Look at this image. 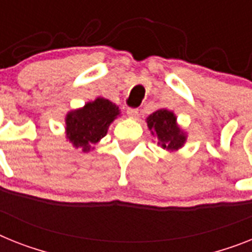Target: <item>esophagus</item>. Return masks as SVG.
<instances>
[{
    "mask_svg": "<svg viewBox=\"0 0 252 252\" xmlns=\"http://www.w3.org/2000/svg\"><path fill=\"white\" fill-rule=\"evenodd\" d=\"M126 115L129 116L130 119H137L138 118V110L137 109H128L126 110Z\"/></svg>",
    "mask_w": 252,
    "mask_h": 252,
    "instance_id": "obj_1",
    "label": "esophagus"
}]
</instances>
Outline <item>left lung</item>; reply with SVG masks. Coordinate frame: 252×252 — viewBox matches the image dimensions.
<instances>
[{
	"mask_svg": "<svg viewBox=\"0 0 252 252\" xmlns=\"http://www.w3.org/2000/svg\"><path fill=\"white\" fill-rule=\"evenodd\" d=\"M147 128L156 137L158 146L169 152L178 151L187 141V133L177 123V116L168 109H158L146 119Z\"/></svg>",
	"mask_w": 252,
	"mask_h": 252,
	"instance_id": "obj_1",
	"label": "left lung"
}]
</instances>
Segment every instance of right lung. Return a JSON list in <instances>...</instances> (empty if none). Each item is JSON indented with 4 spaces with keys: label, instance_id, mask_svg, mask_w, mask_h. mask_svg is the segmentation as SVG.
<instances>
[{
    "label": "right lung",
    "instance_id": "add662e5",
    "mask_svg": "<svg viewBox=\"0 0 252 252\" xmlns=\"http://www.w3.org/2000/svg\"><path fill=\"white\" fill-rule=\"evenodd\" d=\"M120 116L119 106L98 96L83 107L71 110L65 116V138L74 149L83 152L94 150V145L107 134L110 124Z\"/></svg>",
    "mask_w": 252,
    "mask_h": 252
}]
</instances>
